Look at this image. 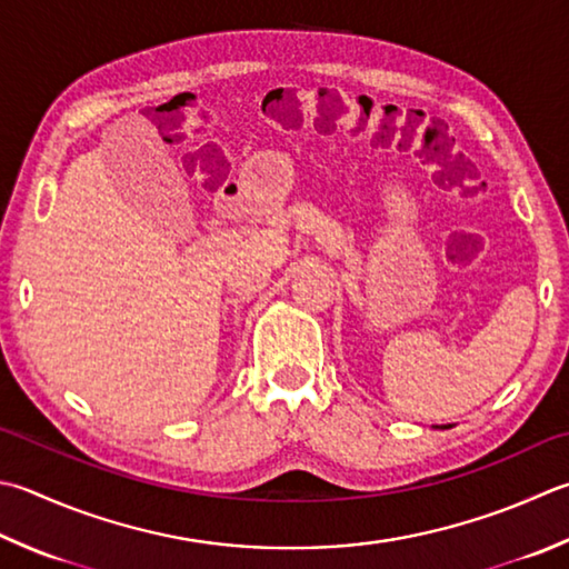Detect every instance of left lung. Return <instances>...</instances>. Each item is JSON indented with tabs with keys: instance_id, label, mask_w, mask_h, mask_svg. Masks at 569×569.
<instances>
[{
	"instance_id": "obj_1",
	"label": "left lung",
	"mask_w": 569,
	"mask_h": 569,
	"mask_svg": "<svg viewBox=\"0 0 569 569\" xmlns=\"http://www.w3.org/2000/svg\"><path fill=\"white\" fill-rule=\"evenodd\" d=\"M436 428H451V426H436Z\"/></svg>"
}]
</instances>
